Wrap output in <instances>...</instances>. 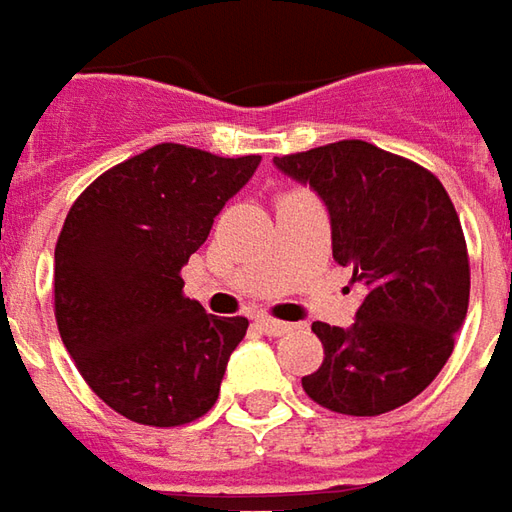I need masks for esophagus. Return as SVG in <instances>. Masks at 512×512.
<instances>
[{"label":"esophagus","instance_id":"obj_1","mask_svg":"<svg viewBox=\"0 0 512 512\" xmlns=\"http://www.w3.org/2000/svg\"><path fill=\"white\" fill-rule=\"evenodd\" d=\"M257 328L263 330V333H269V336H285V333L294 330V325L291 322H280V319H271V316H260Z\"/></svg>","mask_w":512,"mask_h":512}]
</instances>
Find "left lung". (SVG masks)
<instances>
[{"label":"left lung","mask_w":512,"mask_h":512,"mask_svg":"<svg viewBox=\"0 0 512 512\" xmlns=\"http://www.w3.org/2000/svg\"><path fill=\"white\" fill-rule=\"evenodd\" d=\"M274 165L325 201L333 260L364 285L350 328L311 325L325 358L302 389L339 415L392 412L437 378L468 314L460 215L431 170L364 139L274 156Z\"/></svg>","instance_id":"1"}]
</instances>
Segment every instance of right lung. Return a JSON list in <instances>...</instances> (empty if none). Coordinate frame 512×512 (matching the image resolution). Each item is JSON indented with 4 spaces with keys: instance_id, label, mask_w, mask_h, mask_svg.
<instances>
[{
    "instance_id": "1",
    "label": "right lung",
    "mask_w": 512,
    "mask_h": 512,
    "mask_svg": "<svg viewBox=\"0 0 512 512\" xmlns=\"http://www.w3.org/2000/svg\"><path fill=\"white\" fill-rule=\"evenodd\" d=\"M260 156L162 142L97 176L55 243V322L83 381L117 415L184 426L221 392L246 316L184 297L182 266Z\"/></svg>"
}]
</instances>
